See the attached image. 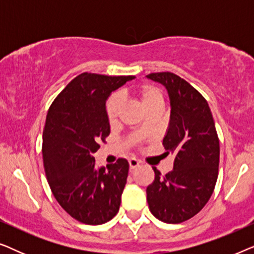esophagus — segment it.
Instances as JSON below:
<instances>
[{"label": "esophagus", "mask_w": 254, "mask_h": 254, "mask_svg": "<svg viewBox=\"0 0 254 254\" xmlns=\"http://www.w3.org/2000/svg\"><path fill=\"white\" fill-rule=\"evenodd\" d=\"M128 164H129L130 171H133L134 169H136V168H138V166H140V162L136 161V159L131 158V159H129V161H128Z\"/></svg>", "instance_id": "1"}]
</instances>
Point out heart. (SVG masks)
Segmentation results:
<instances>
[{"label": "heart", "mask_w": 254, "mask_h": 254, "mask_svg": "<svg viewBox=\"0 0 254 254\" xmlns=\"http://www.w3.org/2000/svg\"><path fill=\"white\" fill-rule=\"evenodd\" d=\"M134 95L145 112L154 109H162L164 105V96H163L162 90L154 84H143L137 86L134 90ZM121 106H123V102H121V97L118 93H113L107 99L105 111L110 124H114L118 120Z\"/></svg>", "instance_id": "1"}]
</instances>
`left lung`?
Listing matches in <instances>:
<instances>
[{
    "label": "left lung",
    "instance_id": "1",
    "mask_svg": "<svg viewBox=\"0 0 254 254\" xmlns=\"http://www.w3.org/2000/svg\"><path fill=\"white\" fill-rule=\"evenodd\" d=\"M148 78L168 90L171 113L163 145L175 155L171 172L147 187L151 214L165 223H182L206 206L214 192L220 163V141L203 96L173 72H152Z\"/></svg>",
    "mask_w": 254,
    "mask_h": 254
}]
</instances>
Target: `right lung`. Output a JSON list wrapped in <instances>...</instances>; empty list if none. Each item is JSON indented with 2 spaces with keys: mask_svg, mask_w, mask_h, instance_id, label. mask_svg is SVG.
<instances>
[{
  "mask_svg": "<svg viewBox=\"0 0 254 254\" xmlns=\"http://www.w3.org/2000/svg\"><path fill=\"white\" fill-rule=\"evenodd\" d=\"M134 78L83 72L48 110L43 133L47 182L60 206L82 223H106L119 211L129 164L119 158L98 168L93 154L111 131L107 98Z\"/></svg>",
  "mask_w": 254,
  "mask_h": 254,
  "instance_id": "add662e5",
  "label": "right lung"
}]
</instances>
